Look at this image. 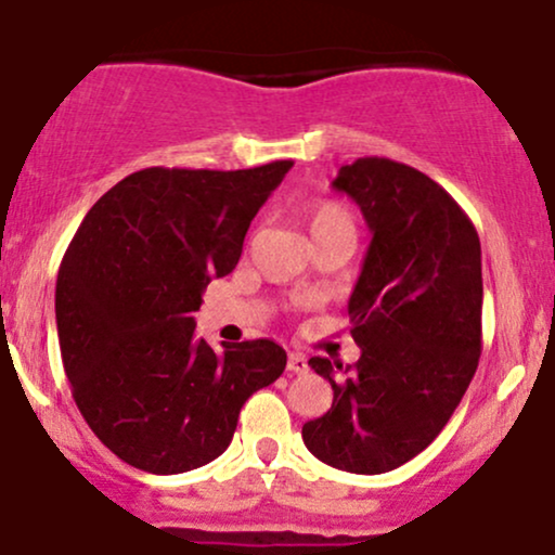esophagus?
I'll list each match as a JSON object with an SVG mask.
<instances>
[{"mask_svg": "<svg viewBox=\"0 0 555 555\" xmlns=\"http://www.w3.org/2000/svg\"><path fill=\"white\" fill-rule=\"evenodd\" d=\"M286 371L297 373V375H305V373L310 371L308 358H305L302 352H289V360H286Z\"/></svg>", "mask_w": 555, "mask_h": 555, "instance_id": "1", "label": "esophagus"}]
</instances>
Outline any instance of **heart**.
<instances>
[{
	"mask_svg": "<svg viewBox=\"0 0 555 555\" xmlns=\"http://www.w3.org/2000/svg\"><path fill=\"white\" fill-rule=\"evenodd\" d=\"M305 221H308L310 237H326L334 232L354 234V219L347 206L339 201H315L305 208Z\"/></svg>",
	"mask_w": 555,
	"mask_h": 555,
	"instance_id": "1",
	"label": "heart"
}]
</instances>
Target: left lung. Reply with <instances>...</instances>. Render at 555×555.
I'll return each instance as SVG.
<instances>
[{
	"mask_svg": "<svg viewBox=\"0 0 555 555\" xmlns=\"http://www.w3.org/2000/svg\"><path fill=\"white\" fill-rule=\"evenodd\" d=\"M373 232L349 297L354 365L310 358L334 401L302 425L321 462L380 475L417 456L443 430L482 349V258L473 221L423 171L367 156L339 169Z\"/></svg>",
	"mask_w": 555,
	"mask_h": 555,
	"instance_id": "left-lung-1",
	"label": "left lung"
}]
</instances>
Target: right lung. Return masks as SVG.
I'll return each mask as SVG.
<instances>
[{
  "mask_svg": "<svg viewBox=\"0 0 555 555\" xmlns=\"http://www.w3.org/2000/svg\"><path fill=\"white\" fill-rule=\"evenodd\" d=\"M292 162L151 167L93 203L56 276V334L75 404L130 467L177 475L224 454L242 404L286 367L276 341L216 354L193 313L242 256L247 227Z\"/></svg>",
  "mask_w": 555,
  "mask_h": 555,
  "instance_id": "1",
  "label": "right lung"
}]
</instances>
